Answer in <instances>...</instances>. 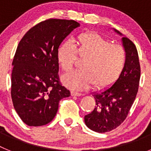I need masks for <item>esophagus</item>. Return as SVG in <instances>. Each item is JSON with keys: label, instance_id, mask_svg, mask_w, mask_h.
<instances>
[{"label": "esophagus", "instance_id": "1", "mask_svg": "<svg viewBox=\"0 0 151 151\" xmlns=\"http://www.w3.org/2000/svg\"><path fill=\"white\" fill-rule=\"evenodd\" d=\"M71 95L73 96V97H74V96H76V97H79V96H82V94H81V93H78V92L72 91L71 92Z\"/></svg>", "mask_w": 151, "mask_h": 151}]
</instances>
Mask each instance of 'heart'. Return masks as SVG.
I'll return each instance as SVG.
<instances>
[{
  "label": "heart",
  "instance_id": "1",
  "mask_svg": "<svg viewBox=\"0 0 151 151\" xmlns=\"http://www.w3.org/2000/svg\"><path fill=\"white\" fill-rule=\"evenodd\" d=\"M75 47L73 42L66 41L57 50V60L63 71L73 67L76 55L84 60L80 71L62 76V82L70 89L82 91L93 84L94 88L110 87L119 79L126 65V52L122 47L112 45L99 34L87 32L77 37Z\"/></svg>",
  "mask_w": 151,
  "mask_h": 151
}]
</instances>
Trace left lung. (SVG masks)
I'll return each mask as SVG.
<instances>
[{
    "mask_svg": "<svg viewBox=\"0 0 151 151\" xmlns=\"http://www.w3.org/2000/svg\"><path fill=\"white\" fill-rule=\"evenodd\" d=\"M122 45L126 52V65L119 79L110 87L92 93L96 102L94 110L85 116V123L91 130L104 133L123 122L138 93L141 68L135 45L122 33Z\"/></svg>",
    "mask_w": 151,
    "mask_h": 151,
    "instance_id": "obj_1",
    "label": "left lung"
}]
</instances>
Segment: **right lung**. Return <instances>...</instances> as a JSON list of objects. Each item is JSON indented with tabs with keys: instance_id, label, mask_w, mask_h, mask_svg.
<instances>
[{
	"instance_id": "1",
	"label": "right lung",
	"mask_w": 151,
	"mask_h": 151,
	"mask_svg": "<svg viewBox=\"0 0 151 151\" xmlns=\"http://www.w3.org/2000/svg\"><path fill=\"white\" fill-rule=\"evenodd\" d=\"M78 26L74 20L50 19L29 29L19 41L12 63L11 97L16 112L27 125L51 122L59 101L70 96L60 82L57 50Z\"/></svg>"
}]
</instances>
